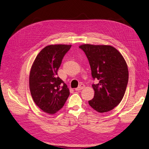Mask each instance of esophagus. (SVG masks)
Masks as SVG:
<instances>
[{
  "label": "esophagus",
  "mask_w": 149,
  "mask_h": 149,
  "mask_svg": "<svg viewBox=\"0 0 149 149\" xmlns=\"http://www.w3.org/2000/svg\"><path fill=\"white\" fill-rule=\"evenodd\" d=\"M84 87H85V86H84V84H81L78 87L75 88V90L76 91H79V90H83V88H84Z\"/></svg>",
  "instance_id": "esophagus-1"
}]
</instances>
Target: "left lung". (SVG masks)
<instances>
[{"mask_svg":"<svg viewBox=\"0 0 149 149\" xmlns=\"http://www.w3.org/2000/svg\"><path fill=\"white\" fill-rule=\"evenodd\" d=\"M79 47L88 59L92 78L98 81L92 84L95 95L88 103L100 113L113 110L122 101L128 81L123 57L111 46L83 45Z\"/></svg>","mask_w":149,"mask_h":149,"instance_id":"obj_1","label":"left lung"}]
</instances>
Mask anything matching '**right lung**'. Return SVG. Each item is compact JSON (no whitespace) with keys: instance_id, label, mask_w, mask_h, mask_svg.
<instances>
[{"instance_id":"add662e5","label":"right lung","mask_w":149,"mask_h":149,"mask_svg":"<svg viewBox=\"0 0 149 149\" xmlns=\"http://www.w3.org/2000/svg\"><path fill=\"white\" fill-rule=\"evenodd\" d=\"M71 45H56L40 51L31 67V94L37 106L46 113L54 114L64 106L70 95L66 84L58 76V71Z\"/></svg>"}]
</instances>
